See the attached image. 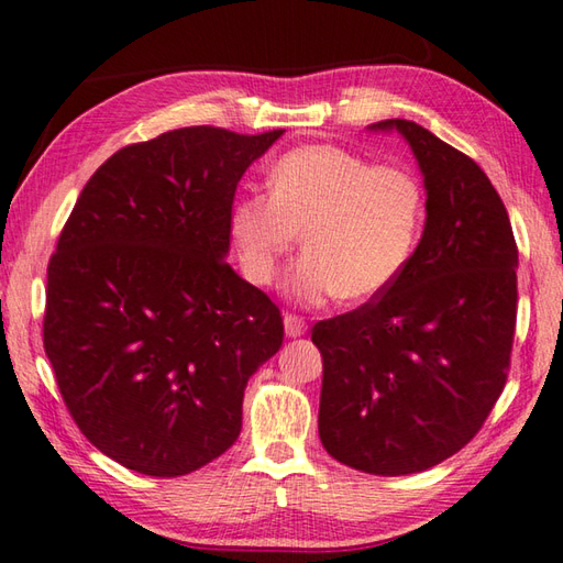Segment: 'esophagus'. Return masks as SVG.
I'll list each match as a JSON object with an SVG mask.
<instances>
[{"label": "esophagus", "mask_w": 563, "mask_h": 563, "mask_svg": "<svg viewBox=\"0 0 563 563\" xmlns=\"http://www.w3.org/2000/svg\"><path fill=\"white\" fill-rule=\"evenodd\" d=\"M284 330H286V336L296 340V336L306 334V320L298 316H284Z\"/></svg>", "instance_id": "esophagus-1"}]
</instances>
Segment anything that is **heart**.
<instances>
[{"label":"heart","mask_w":563,"mask_h":563,"mask_svg":"<svg viewBox=\"0 0 563 563\" xmlns=\"http://www.w3.org/2000/svg\"><path fill=\"white\" fill-rule=\"evenodd\" d=\"M269 190L235 197L231 239L247 279L269 284L303 233L308 250L284 282L296 303H320L340 291L352 301L378 296L415 250L423 195L405 168L310 144L272 166Z\"/></svg>","instance_id":"b5f03b06"}]
</instances>
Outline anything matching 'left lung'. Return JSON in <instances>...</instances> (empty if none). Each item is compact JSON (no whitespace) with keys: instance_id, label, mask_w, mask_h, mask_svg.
I'll use <instances>...</instances> for the list:
<instances>
[{"instance_id":"obj_1","label":"left lung","mask_w":563,"mask_h":563,"mask_svg":"<svg viewBox=\"0 0 563 563\" xmlns=\"http://www.w3.org/2000/svg\"><path fill=\"white\" fill-rule=\"evenodd\" d=\"M409 144L427 190L421 241L366 306L320 320L318 431L334 460L399 477L455 455L506 385L516 332L518 247L486 173L411 120H383Z\"/></svg>"}]
</instances>
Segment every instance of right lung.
<instances>
[{
    "label": "right lung",
    "instance_id": "1",
    "mask_svg": "<svg viewBox=\"0 0 563 563\" xmlns=\"http://www.w3.org/2000/svg\"><path fill=\"white\" fill-rule=\"evenodd\" d=\"M282 134L183 128L124 146L59 233L45 354L81 433L122 467L180 477L239 441L245 385L284 322L227 262L229 217Z\"/></svg>",
    "mask_w": 563,
    "mask_h": 563
}]
</instances>
